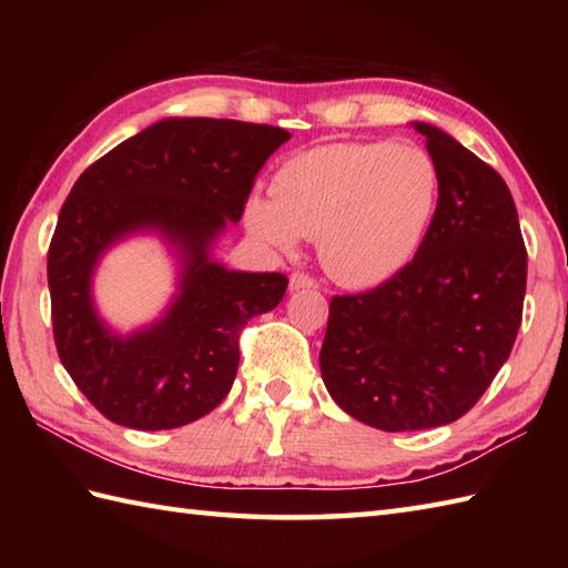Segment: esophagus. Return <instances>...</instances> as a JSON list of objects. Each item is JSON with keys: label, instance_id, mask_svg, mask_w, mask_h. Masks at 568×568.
<instances>
[{"label": "esophagus", "instance_id": "esophagus-1", "mask_svg": "<svg viewBox=\"0 0 568 568\" xmlns=\"http://www.w3.org/2000/svg\"><path fill=\"white\" fill-rule=\"evenodd\" d=\"M305 287H317V283L305 273H293L291 275V291H305Z\"/></svg>", "mask_w": 568, "mask_h": 568}]
</instances>
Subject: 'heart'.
I'll return each mask as SVG.
<instances>
[{"label": "heart", "instance_id": "obj_1", "mask_svg": "<svg viewBox=\"0 0 568 568\" xmlns=\"http://www.w3.org/2000/svg\"><path fill=\"white\" fill-rule=\"evenodd\" d=\"M439 171L413 143H322L277 168L271 195H251L253 239L293 251L317 239L322 268L346 287L388 283L415 258L439 207Z\"/></svg>", "mask_w": 568, "mask_h": 568}]
</instances>
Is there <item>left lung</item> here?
<instances>
[{"mask_svg": "<svg viewBox=\"0 0 568 568\" xmlns=\"http://www.w3.org/2000/svg\"><path fill=\"white\" fill-rule=\"evenodd\" d=\"M439 171V207L415 258L336 295L322 381L346 415L383 432L449 425L488 390L523 322L527 251L505 180L446 131L413 122Z\"/></svg>", "mask_w": 568, "mask_h": 568, "instance_id": "8db88e82", "label": "left lung"}]
</instances>
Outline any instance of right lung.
<instances>
[{
    "label": "right lung",
    "mask_w": 568,
    "mask_h": 568,
    "mask_svg": "<svg viewBox=\"0 0 568 568\" xmlns=\"http://www.w3.org/2000/svg\"><path fill=\"white\" fill-rule=\"evenodd\" d=\"M287 139L281 126L236 119H163L72 185L48 248L53 336L60 364L106 419L175 429L232 390L239 334L281 303L287 277L232 271L212 248ZM136 233L161 235L179 258L176 295L159 321L119 335L97 312L91 281L103 253Z\"/></svg>",
    "instance_id": "right-lung-1"
}]
</instances>
